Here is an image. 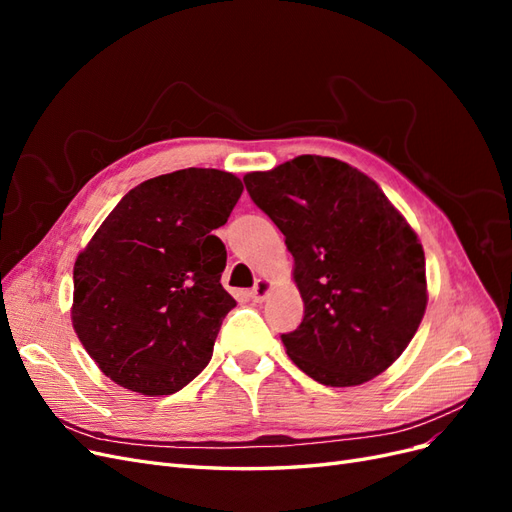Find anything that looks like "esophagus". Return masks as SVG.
I'll return each instance as SVG.
<instances>
[{
	"label": "esophagus",
	"mask_w": 512,
	"mask_h": 512,
	"mask_svg": "<svg viewBox=\"0 0 512 512\" xmlns=\"http://www.w3.org/2000/svg\"><path fill=\"white\" fill-rule=\"evenodd\" d=\"M269 292H271V280H267V277H258L254 288L250 290V297H252L256 303H260V301L267 299Z\"/></svg>",
	"instance_id": "esophagus-1"
}]
</instances>
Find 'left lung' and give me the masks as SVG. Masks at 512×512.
Listing matches in <instances>:
<instances>
[{
    "label": "left lung",
    "instance_id": "8db88e82",
    "mask_svg": "<svg viewBox=\"0 0 512 512\" xmlns=\"http://www.w3.org/2000/svg\"><path fill=\"white\" fill-rule=\"evenodd\" d=\"M245 188L286 237L303 322L282 342L327 386H359L389 369L425 316V252L374 179L322 156H299Z\"/></svg>",
    "mask_w": 512,
    "mask_h": 512
}]
</instances>
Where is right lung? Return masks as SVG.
I'll list each match as a JSON object with an SVG mask.
<instances>
[{"label": "right lung", "mask_w": 512, "mask_h": 512, "mask_svg": "<svg viewBox=\"0 0 512 512\" xmlns=\"http://www.w3.org/2000/svg\"><path fill=\"white\" fill-rule=\"evenodd\" d=\"M243 183L183 168L123 196L74 262L72 327L104 376L173 395L207 367L237 301L222 288L226 224Z\"/></svg>", "instance_id": "right-lung-1"}]
</instances>
